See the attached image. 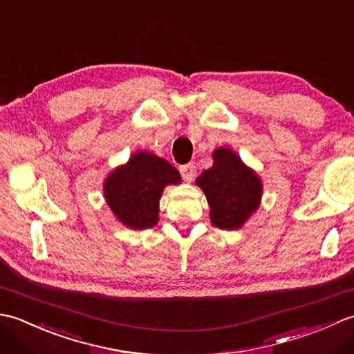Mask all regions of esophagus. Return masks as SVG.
Segmentation results:
<instances>
[{"instance_id":"esophagus-1","label":"esophagus","mask_w":354,"mask_h":354,"mask_svg":"<svg viewBox=\"0 0 354 354\" xmlns=\"http://www.w3.org/2000/svg\"><path fill=\"white\" fill-rule=\"evenodd\" d=\"M179 171H181V175L185 181L190 183L194 178V175H196V165H194L193 162L183 164V165H179Z\"/></svg>"}]
</instances>
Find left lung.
<instances>
[{
  "label": "left lung",
  "mask_w": 354,
  "mask_h": 354,
  "mask_svg": "<svg viewBox=\"0 0 354 354\" xmlns=\"http://www.w3.org/2000/svg\"><path fill=\"white\" fill-rule=\"evenodd\" d=\"M213 160V167L202 171L196 184L205 193L214 227L237 230L259 208L261 183L231 149H216Z\"/></svg>",
  "instance_id": "1"
}]
</instances>
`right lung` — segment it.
I'll return each mask as SVG.
<instances>
[{"instance_id":"right-lung-1","label":"right lung","mask_w":354,"mask_h":354,"mask_svg":"<svg viewBox=\"0 0 354 354\" xmlns=\"http://www.w3.org/2000/svg\"><path fill=\"white\" fill-rule=\"evenodd\" d=\"M179 171L162 158L137 152L104 181V198L117 219L133 230L152 228L167 184H179Z\"/></svg>"}]
</instances>
